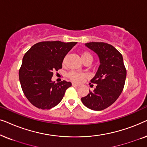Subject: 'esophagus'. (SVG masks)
<instances>
[{"instance_id":"1","label":"esophagus","mask_w":147,"mask_h":147,"mask_svg":"<svg viewBox=\"0 0 147 147\" xmlns=\"http://www.w3.org/2000/svg\"><path fill=\"white\" fill-rule=\"evenodd\" d=\"M72 86H74V87H78V86H79V85H78V84H76L75 83H72Z\"/></svg>"}]
</instances>
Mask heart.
I'll return each instance as SVG.
<instances>
[{
    "mask_svg": "<svg viewBox=\"0 0 147 147\" xmlns=\"http://www.w3.org/2000/svg\"><path fill=\"white\" fill-rule=\"evenodd\" d=\"M82 59L83 60L84 63H92L93 61V56L90 52L88 51H84L82 52ZM66 63V57H65L63 60L62 64L63 65H65ZM86 77V75L84 73H78V72L71 71L67 74L68 79L71 80V81L76 82V83H80L83 80L84 78Z\"/></svg>",
    "mask_w": 147,
    "mask_h": 147,
    "instance_id": "b5f03b06",
    "label": "heart"
}]
</instances>
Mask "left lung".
<instances>
[{
  "label": "left lung",
  "instance_id": "obj_1",
  "mask_svg": "<svg viewBox=\"0 0 147 147\" xmlns=\"http://www.w3.org/2000/svg\"><path fill=\"white\" fill-rule=\"evenodd\" d=\"M86 45L98 54L100 65L91 80L96 88L81 100L87 108L100 111L111 106L120 96L125 84L126 69L122 54L112 45L104 42H90Z\"/></svg>",
  "mask_w": 147,
  "mask_h": 147
}]
</instances>
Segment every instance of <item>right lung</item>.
<instances>
[{
	"label": "right lung",
	"mask_w": 147,
	"mask_h": 147,
	"mask_svg": "<svg viewBox=\"0 0 147 147\" xmlns=\"http://www.w3.org/2000/svg\"><path fill=\"white\" fill-rule=\"evenodd\" d=\"M77 42L42 41L26 52L19 76L23 92L27 100L39 109H51L63 99L71 82L51 81L53 72L62 68L67 53Z\"/></svg>",
	"instance_id": "right-lung-1"
}]
</instances>
